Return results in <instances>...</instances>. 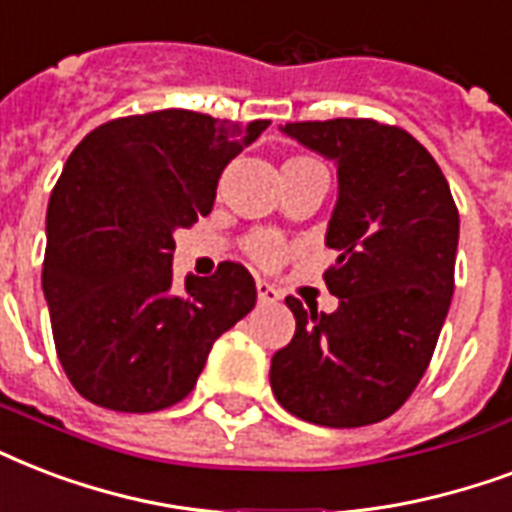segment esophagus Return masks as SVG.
<instances>
[{
	"label": "esophagus",
	"mask_w": 512,
	"mask_h": 512,
	"mask_svg": "<svg viewBox=\"0 0 512 512\" xmlns=\"http://www.w3.org/2000/svg\"><path fill=\"white\" fill-rule=\"evenodd\" d=\"M256 296H259V304H275L280 301V291L275 285L264 283V280H256Z\"/></svg>",
	"instance_id": "obj_1"
}]
</instances>
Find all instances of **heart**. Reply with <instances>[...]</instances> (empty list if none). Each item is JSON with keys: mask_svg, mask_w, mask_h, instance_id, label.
I'll list each match as a JSON object with an SVG mask.
<instances>
[{"mask_svg": "<svg viewBox=\"0 0 512 512\" xmlns=\"http://www.w3.org/2000/svg\"><path fill=\"white\" fill-rule=\"evenodd\" d=\"M312 162L315 160H310V157H293V160H288L285 165H312ZM245 251H248V256H251L256 264H261V267H277V264L291 253V248H288V243H285L283 237L272 235V232H256V235L248 237Z\"/></svg>", "mask_w": 512, "mask_h": 512, "instance_id": "heart-1", "label": "heart"}]
</instances>
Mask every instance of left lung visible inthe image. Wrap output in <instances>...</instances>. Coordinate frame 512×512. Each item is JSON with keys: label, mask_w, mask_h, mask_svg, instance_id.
Segmentation results:
<instances>
[{"label": "left lung", "mask_w": 512, "mask_h": 512, "mask_svg": "<svg viewBox=\"0 0 512 512\" xmlns=\"http://www.w3.org/2000/svg\"><path fill=\"white\" fill-rule=\"evenodd\" d=\"M334 160L339 197L326 229L334 312L288 296L291 344L269 382L293 417L363 427L395 414L425 376L454 296L459 213L438 162L406 130L374 120L288 122Z\"/></svg>", "instance_id": "obj_1"}]
</instances>
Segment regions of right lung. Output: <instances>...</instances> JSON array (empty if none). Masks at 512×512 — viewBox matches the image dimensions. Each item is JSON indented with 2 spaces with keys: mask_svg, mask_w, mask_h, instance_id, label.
<instances>
[{
  "mask_svg": "<svg viewBox=\"0 0 512 512\" xmlns=\"http://www.w3.org/2000/svg\"><path fill=\"white\" fill-rule=\"evenodd\" d=\"M267 128L165 109L106 122L71 152L47 205L42 291L82 398L128 414L173 406L253 310L256 283L235 261L176 291L173 235L211 213L221 170Z\"/></svg>",
  "mask_w": 512,
  "mask_h": 512,
  "instance_id": "1",
  "label": "right lung"
}]
</instances>
